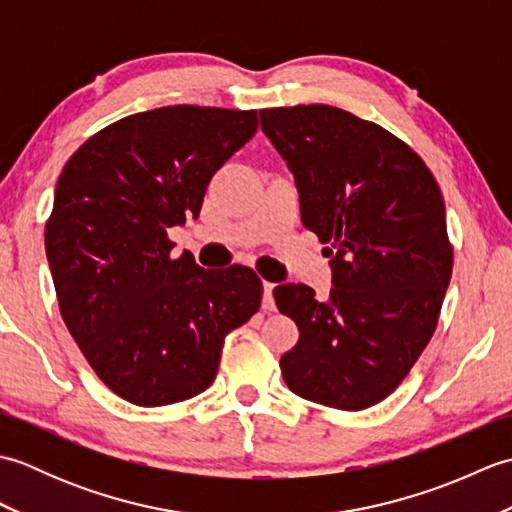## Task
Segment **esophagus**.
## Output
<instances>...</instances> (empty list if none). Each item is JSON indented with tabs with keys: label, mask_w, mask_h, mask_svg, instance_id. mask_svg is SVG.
Wrapping results in <instances>:
<instances>
[{
	"label": "esophagus",
	"mask_w": 512,
	"mask_h": 512,
	"mask_svg": "<svg viewBox=\"0 0 512 512\" xmlns=\"http://www.w3.org/2000/svg\"><path fill=\"white\" fill-rule=\"evenodd\" d=\"M273 288L275 284H268V281H264V299H262V308L273 312L275 310V297H273Z\"/></svg>",
	"instance_id": "34e87169"
}]
</instances>
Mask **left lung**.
<instances>
[{"label": "left lung", "instance_id": "left-lung-1", "mask_svg": "<svg viewBox=\"0 0 512 512\" xmlns=\"http://www.w3.org/2000/svg\"><path fill=\"white\" fill-rule=\"evenodd\" d=\"M259 123L295 176L303 226L332 257L328 301L303 284L273 292L299 328L281 374L301 398L367 409L436 332L453 270L440 187L407 143L339 107H273Z\"/></svg>", "mask_w": 512, "mask_h": 512}]
</instances>
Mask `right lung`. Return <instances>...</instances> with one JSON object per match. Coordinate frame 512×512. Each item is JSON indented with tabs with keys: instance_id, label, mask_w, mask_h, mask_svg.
Wrapping results in <instances>:
<instances>
[{
	"instance_id": "right-lung-1",
	"label": "right lung",
	"mask_w": 512,
	"mask_h": 512,
	"mask_svg": "<svg viewBox=\"0 0 512 512\" xmlns=\"http://www.w3.org/2000/svg\"><path fill=\"white\" fill-rule=\"evenodd\" d=\"M255 132V110L158 107L103 127L65 162L46 222L59 310L94 374L127 402L198 396L226 334L259 310L255 270L173 259L167 235L200 215L213 173Z\"/></svg>"
}]
</instances>
